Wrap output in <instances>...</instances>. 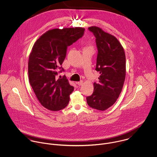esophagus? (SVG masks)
I'll return each mask as SVG.
<instances>
[{"mask_svg": "<svg viewBox=\"0 0 157 157\" xmlns=\"http://www.w3.org/2000/svg\"><path fill=\"white\" fill-rule=\"evenodd\" d=\"M76 83L78 85V86H81L83 85V81H80V82H76Z\"/></svg>", "mask_w": 157, "mask_h": 157, "instance_id": "esophagus-1", "label": "esophagus"}]
</instances>
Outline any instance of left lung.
Instances as JSON below:
<instances>
[{"label":"left lung","instance_id":"obj_1","mask_svg":"<svg viewBox=\"0 0 157 157\" xmlns=\"http://www.w3.org/2000/svg\"><path fill=\"white\" fill-rule=\"evenodd\" d=\"M95 37L98 49L95 70L100 72L98 82H94L92 94L86 97L90 107L104 111L118 98L126 75V57L119 41L97 26L88 28Z\"/></svg>","mask_w":157,"mask_h":157}]
</instances>
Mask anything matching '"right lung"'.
I'll use <instances>...</instances> for the list:
<instances>
[{"label":"right lung","instance_id":"right-lung-1","mask_svg":"<svg viewBox=\"0 0 157 157\" xmlns=\"http://www.w3.org/2000/svg\"><path fill=\"white\" fill-rule=\"evenodd\" d=\"M80 27L51 29L36 42L29 57L28 76L30 85L37 99L51 111L63 109L69 101L74 90L67 77L57 78L64 71L62 65L67 47L84 34Z\"/></svg>","mask_w":157,"mask_h":157}]
</instances>
